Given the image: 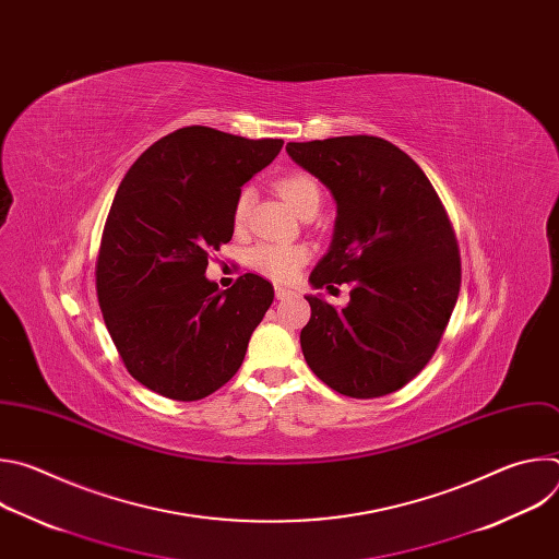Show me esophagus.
Segmentation results:
<instances>
[{
	"label": "esophagus",
	"instance_id": "obj_1",
	"mask_svg": "<svg viewBox=\"0 0 559 559\" xmlns=\"http://www.w3.org/2000/svg\"><path fill=\"white\" fill-rule=\"evenodd\" d=\"M274 294H276V298H278V300H283V298L292 296V289H287V287H281V285H276V287H274Z\"/></svg>",
	"mask_w": 559,
	"mask_h": 559
}]
</instances>
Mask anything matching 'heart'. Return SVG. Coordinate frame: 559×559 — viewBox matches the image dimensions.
I'll return each mask as SVG.
<instances>
[{"label": "heart", "instance_id": "1", "mask_svg": "<svg viewBox=\"0 0 559 559\" xmlns=\"http://www.w3.org/2000/svg\"><path fill=\"white\" fill-rule=\"evenodd\" d=\"M276 192L298 212L305 214L311 207H318L321 203V186L318 181L307 175V173H289L283 175L276 181ZM250 207H252V190L243 188L238 192L231 210V223L236 229H243L250 218ZM309 259V250L305 246H294V243H261L250 250L248 263L254 272L278 281L287 283L296 278V274L302 270V265Z\"/></svg>", "mask_w": 559, "mask_h": 559}]
</instances>
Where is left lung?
I'll use <instances>...</instances> for the list:
<instances>
[{"label":"left lung","instance_id":"obj_1","mask_svg":"<svg viewBox=\"0 0 559 559\" xmlns=\"http://www.w3.org/2000/svg\"><path fill=\"white\" fill-rule=\"evenodd\" d=\"M285 150L338 205L332 248L309 283L352 287L345 309L307 296L302 356L349 397L403 389L436 354L460 294L449 214L414 158L380 136L292 141Z\"/></svg>","mask_w":559,"mask_h":559}]
</instances>
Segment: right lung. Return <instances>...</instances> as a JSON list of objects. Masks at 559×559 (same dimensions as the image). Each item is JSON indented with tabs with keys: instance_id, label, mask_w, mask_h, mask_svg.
Here are the masks:
<instances>
[{
	"instance_id": "add662e5",
	"label": "right lung",
	"mask_w": 559,
	"mask_h": 559,
	"mask_svg": "<svg viewBox=\"0 0 559 559\" xmlns=\"http://www.w3.org/2000/svg\"><path fill=\"white\" fill-rule=\"evenodd\" d=\"M283 139L188 126L152 143L123 177L97 254V298L134 380L170 401H201L243 365L274 300L270 281L205 278L234 234L241 186L274 162Z\"/></svg>"
}]
</instances>
